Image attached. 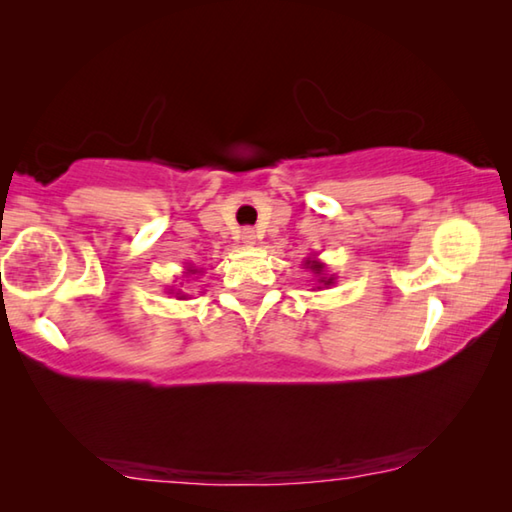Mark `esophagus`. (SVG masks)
Instances as JSON below:
<instances>
[{
  "label": "esophagus",
  "instance_id": "34e87169",
  "mask_svg": "<svg viewBox=\"0 0 512 512\" xmlns=\"http://www.w3.org/2000/svg\"><path fill=\"white\" fill-rule=\"evenodd\" d=\"M241 241L246 243V246H253V243H255V230H253V227H243V230H241Z\"/></svg>",
  "mask_w": 512,
  "mask_h": 512
}]
</instances>
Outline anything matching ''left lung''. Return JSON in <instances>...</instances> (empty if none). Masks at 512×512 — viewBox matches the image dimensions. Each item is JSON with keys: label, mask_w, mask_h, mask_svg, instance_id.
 <instances>
[{"label": "left lung", "mask_w": 512, "mask_h": 512, "mask_svg": "<svg viewBox=\"0 0 512 512\" xmlns=\"http://www.w3.org/2000/svg\"><path fill=\"white\" fill-rule=\"evenodd\" d=\"M305 266H307V269H310L314 275H319V282H321V285L323 287H328V285H332V278H326V275H323V269H326V266H323L321 262H316V259H307V262H305Z\"/></svg>", "instance_id": "obj_1"}]
</instances>
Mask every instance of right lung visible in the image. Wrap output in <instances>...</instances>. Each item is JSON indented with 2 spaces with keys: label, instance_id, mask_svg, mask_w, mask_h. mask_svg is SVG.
Segmentation results:
<instances>
[{
  "label": "right lung",
  "instance_id": "right-lung-1",
  "mask_svg": "<svg viewBox=\"0 0 512 512\" xmlns=\"http://www.w3.org/2000/svg\"><path fill=\"white\" fill-rule=\"evenodd\" d=\"M186 273H198V269H186ZM177 298H184V296L177 294Z\"/></svg>",
  "mask_w": 512,
  "mask_h": 512
}]
</instances>
